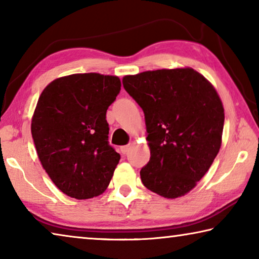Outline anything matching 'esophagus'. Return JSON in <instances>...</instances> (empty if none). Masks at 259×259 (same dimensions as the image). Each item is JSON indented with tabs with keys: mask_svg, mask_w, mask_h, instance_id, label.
<instances>
[{
	"mask_svg": "<svg viewBox=\"0 0 259 259\" xmlns=\"http://www.w3.org/2000/svg\"><path fill=\"white\" fill-rule=\"evenodd\" d=\"M120 150H121L122 154H126V153H128L130 150V144H128V145H124V146H121Z\"/></svg>",
	"mask_w": 259,
	"mask_h": 259,
	"instance_id": "34e87169",
	"label": "esophagus"
}]
</instances>
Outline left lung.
Segmentation results:
<instances>
[{
	"instance_id": "left-lung-1",
	"label": "left lung",
	"mask_w": 259,
	"mask_h": 259,
	"mask_svg": "<svg viewBox=\"0 0 259 259\" xmlns=\"http://www.w3.org/2000/svg\"><path fill=\"white\" fill-rule=\"evenodd\" d=\"M122 83L145 114L151 157L140 170L143 184L168 199L185 195L222 145L225 116L217 91L192 68L147 71Z\"/></svg>"
}]
</instances>
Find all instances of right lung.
Listing matches in <instances>:
<instances>
[{
	"label": "right lung",
	"mask_w": 259,
	"mask_h": 259,
	"mask_svg": "<svg viewBox=\"0 0 259 259\" xmlns=\"http://www.w3.org/2000/svg\"><path fill=\"white\" fill-rule=\"evenodd\" d=\"M117 76L73 74L52 81L32 119V136L42 166L55 185L78 200L100 195L120 154L108 143L106 112L120 94Z\"/></svg>",
	"instance_id": "obj_1"
}]
</instances>
